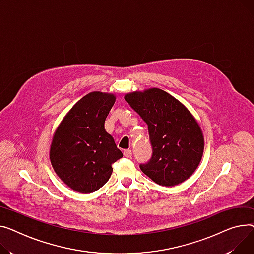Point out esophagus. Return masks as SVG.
I'll return each instance as SVG.
<instances>
[{
  "instance_id": "1",
  "label": "esophagus",
  "mask_w": 254,
  "mask_h": 254,
  "mask_svg": "<svg viewBox=\"0 0 254 254\" xmlns=\"http://www.w3.org/2000/svg\"><path fill=\"white\" fill-rule=\"evenodd\" d=\"M124 156L126 158H131L132 157V151L131 150H125L124 151Z\"/></svg>"
}]
</instances>
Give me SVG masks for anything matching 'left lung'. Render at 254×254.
Returning <instances> with one entry per match:
<instances>
[{
    "instance_id": "left-lung-1",
    "label": "left lung",
    "mask_w": 254,
    "mask_h": 254,
    "mask_svg": "<svg viewBox=\"0 0 254 254\" xmlns=\"http://www.w3.org/2000/svg\"><path fill=\"white\" fill-rule=\"evenodd\" d=\"M125 100L147 124L153 155L141 171L164 187L182 184L195 172L203 156L202 130L190 111L159 88L125 95Z\"/></svg>"
}]
</instances>
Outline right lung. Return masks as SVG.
Wrapping results in <instances>:
<instances>
[{
  "label": "right lung",
  "mask_w": 254,
  "mask_h": 254,
  "mask_svg": "<svg viewBox=\"0 0 254 254\" xmlns=\"http://www.w3.org/2000/svg\"><path fill=\"white\" fill-rule=\"evenodd\" d=\"M116 101L111 93L90 92L82 97L54 132L50 161L70 189L90 193L106 184L113 164L123 157L104 121Z\"/></svg>",
  "instance_id": "obj_1"
}]
</instances>
